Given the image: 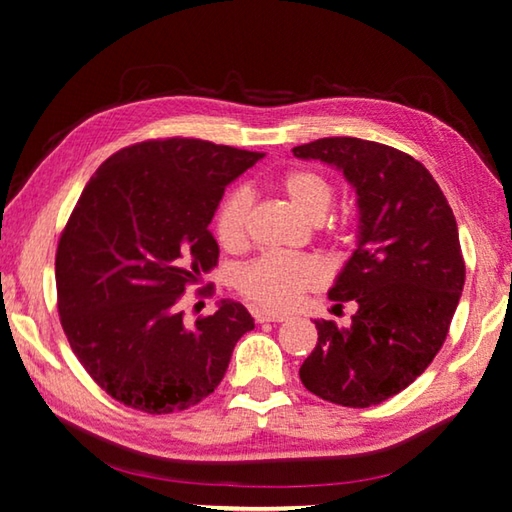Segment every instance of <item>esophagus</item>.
Instances as JSON below:
<instances>
[{
    "mask_svg": "<svg viewBox=\"0 0 512 512\" xmlns=\"http://www.w3.org/2000/svg\"><path fill=\"white\" fill-rule=\"evenodd\" d=\"M253 318L257 323H282V320H287L284 314H275V311H266V309H253Z\"/></svg>",
    "mask_w": 512,
    "mask_h": 512,
    "instance_id": "obj_1",
    "label": "esophagus"
}]
</instances>
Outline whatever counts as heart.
I'll list each match as a JSON object with an SVG mask.
<instances>
[{
	"instance_id": "heart-1",
	"label": "heart",
	"mask_w": 512,
	"mask_h": 512,
	"mask_svg": "<svg viewBox=\"0 0 512 512\" xmlns=\"http://www.w3.org/2000/svg\"><path fill=\"white\" fill-rule=\"evenodd\" d=\"M282 194L311 221H320L332 207L334 187L323 173L311 169L289 171L280 180ZM253 194L237 187L223 198L214 216V232L225 250H241L248 241V216ZM327 280L325 266L309 255H264L244 266L237 275L241 296L271 311L296 307L307 291L320 289Z\"/></svg>"
}]
</instances>
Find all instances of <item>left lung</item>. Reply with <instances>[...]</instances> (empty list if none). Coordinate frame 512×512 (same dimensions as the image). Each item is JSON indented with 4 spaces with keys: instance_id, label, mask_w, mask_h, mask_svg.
Here are the masks:
<instances>
[{
    "instance_id": "8db88e82",
    "label": "left lung",
    "mask_w": 512,
    "mask_h": 512,
    "mask_svg": "<svg viewBox=\"0 0 512 512\" xmlns=\"http://www.w3.org/2000/svg\"><path fill=\"white\" fill-rule=\"evenodd\" d=\"M341 169L359 196V241L329 298L357 302L350 327L316 320L300 366L309 393L368 409L413 384L443 348L465 284L452 207L422 162L359 137L293 149Z\"/></svg>"
}]
</instances>
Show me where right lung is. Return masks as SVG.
I'll return each mask as SVG.
<instances>
[{
    "label": "right lung",
    "instance_id": "add662e5",
    "mask_svg": "<svg viewBox=\"0 0 512 512\" xmlns=\"http://www.w3.org/2000/svg\"><path fill=\"white\" fill-rule=\"evenodd\" d=\"M259 158L164 137L110 155L85 185L56 250L58 314L69 348L112 400L162 415L221 384L253 318L221 300L187 325L178 302L219 262L207 225L225 185Z\"/></svg>",
    "mask_w": 512,
    "mask_h": 512
}]
</instances>
